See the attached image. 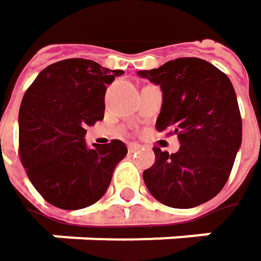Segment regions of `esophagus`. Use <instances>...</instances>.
<instances>
[{
  "label": "esophagus",
  "mask_w": 261,
  "mask_h": 261,
  "mask_svg": "<svg viewBox=\"0 0 261 261\" xmlns=\"http://www.w3.org/2000/svg\"><path fill=\"white\" fill-rule=\"evenodd\" d=\"M129 153H135V151H138L140 148H141V146H138V144H129Z\"/></svg>",
  "instance_id": "34e87169"
}]
</instances>
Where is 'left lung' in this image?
Instances as JSON below:
<instances>
[{"mask_svg":"<svg viewBox=\"0 0 261 261\" xmlns=\"http://www.w3.org/2000/svg\"><path fill=\"white\" fill-rule=\"evenodd\" d=\"M138 75L161 85L159 132L177 134V153L154 147L143 173L150 194L165 206L189 209L212 200L231 173L242 143V118L233 84L209 61L176 58Z\"/></svg>","mask_w":261,"mask_h":261,"instance_id":"1","label":"left lung"}]
</instances>
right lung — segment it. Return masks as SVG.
<instances>
[{"label": "right lung", "mask_w": 261, "mask_h": 261, "mask_svg": "<svg viewBox=\"0 0 261 261\" xmlns=\"http://www.w3.org/2000/svg\"><path fill=\"white\" fill-rule=\"evenodd\" d=\"M123 70L69 58L43 69L19 110V154L27 176L49 204L76 211L107 192L127 154L120 140L87 147V126L103 118L107 85Z\"/></svg>", "instance_id": "add662e5"}]
</instances>
